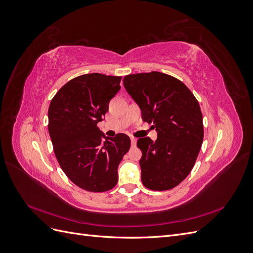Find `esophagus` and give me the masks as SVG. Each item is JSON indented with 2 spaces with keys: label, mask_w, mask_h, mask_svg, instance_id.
Returning <instances> with one entry per match:
<instances>
[{
  "label": "esophagus",
  "mask_w": 253,
  "mask_h": 253,
  "mask_svg": "<svg viewBox=\"0 0 253 253\" xmlns=\"http://www.w3.org/2000/svg\"><path fill=\"white\" fill-rule=\"evenodd\" d=\"M136 143H137V138H135V137H131V144H132V147H135Z\"/></svg>",
  "instance_id": "obj_1"
}]
</instances>
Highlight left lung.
Instances as JSON below:
<instances>
[{
	"mask_svg": "<svg viewBox=\"0 0 253 253\" xmlns=\"http://www.w3.org/2000/svg\"><path fill=\"white\" fill-rule=\"evenodd\" d=\"M124 85L156 128L157 139L137 141L143 186L155 191L176 187L193 169L204 139L203 115L191 90L178 79L159 72L127 75Z\"/></svg>",
	"mask_w": 253,
	"mask_h": 253,
	"instance_id": "obj_1",
	"label": "left lung"
}]
</instances>
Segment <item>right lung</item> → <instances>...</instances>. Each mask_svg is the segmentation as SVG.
I'll return each instance as SVG.
<instances>
[{
    "instance_id": "1",
    "label": "right lung",
    "mask_w": 253,
    "mask_h": 253,
    "mask_svg": "<svg viewBox=\"0 0 253 253\" xmlns=\"http://www.w3.org/2000/svg\"><path fill=\"white\" fill-rule=\"evenodd\" d=\"M120 81L98 73L81 75L64 84L49 104L48 132L58 163L75 185L89 192L116 186L118 166L131 147L127 135L105 137L97 126Z\"/></svg>"
}]
</instances>
